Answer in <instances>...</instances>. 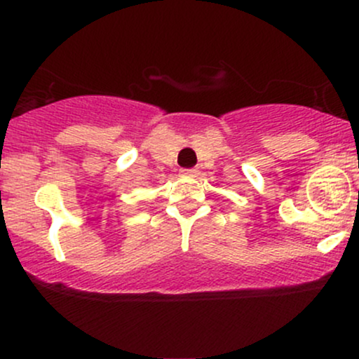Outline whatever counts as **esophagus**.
Instances as JSON below:
<instances>
[{"label": "esophagus", "mask_w": 359, "mask_h": 359, "mask_svg": "<svg viewBox=\"0 0 359 359\" xmlns=\"http://www.w3.org/2000/svg\"><path fill=\"white\" fill-rule=\"evenodd\" d=\"M180 174L185 177H196L199 174V170H197V168H184V170H180Z\"/></svg>", "instance_id": "obj_1"}]
</instances>
